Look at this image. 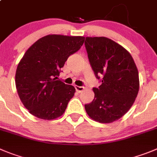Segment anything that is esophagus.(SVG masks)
<instances>
[{
	"label": "esophagus",
	"mask_w": 157,
	"mask_h": 157,
	"mask_svg": "<svg viewBox=\"0 0 157 157\" xmlns=\"http://www.w3.org/2000/svg\"><path fill=\"white\" fill-rule=\"evenodd\" d=\"M75 89L78 93H80V92H82L83 90H84V87H80V86H75Z\"/></svg>",
	"instance_id": "obj_1"
}]
</instances>
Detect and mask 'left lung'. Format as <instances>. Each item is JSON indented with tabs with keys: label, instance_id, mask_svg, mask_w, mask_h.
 Wrapping results in <instances>:
<instances>
[{
	"label": "left lung",
	"instance_id": "1",
	"mask_svg": "<svg viewBox=\"0 0 157 157\" xmlns=\"http://www.w3.org/2000/svg\"><path fill=\"white\" fill-rule=\"evenodd\" d=\"M89 62L101 84L94 87V98L84 105L90 118L111 123L125 115L140 89L139 72L131 54L106 37H86Z\"/></svg>",
	"mask_w": 157,
	"mask_h": 157
}]
</instances>
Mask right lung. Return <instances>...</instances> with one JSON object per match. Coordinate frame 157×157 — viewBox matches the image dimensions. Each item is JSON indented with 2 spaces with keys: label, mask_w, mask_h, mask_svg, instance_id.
Listing matches in <instances>:
<instances>
[{
  "label": "right lung",
  "mask_w": 157,
  "mask_h": 157,
  "mask_svg": "<svg viewBox=\"0 0 157 157\" xmlns=\"http://www.w3.org/2000/svg\"><path fill=\"white\" fill-rule=\"evenodd\" d=\"M83 42V36L48 35L26 51L16 70L15 85L29 113L44 120L63 115L76 90L58 77L68 57Z\"/></svg>",
  "instance_id": "1"
}]
</instances>
